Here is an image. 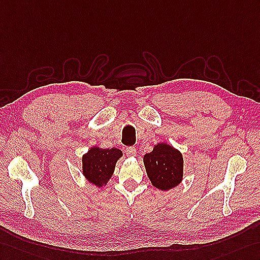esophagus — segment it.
<instances>
[{
    "instance_id": "34e87169",
    "label": "esophagus",
    "mask_w": 260,
    "mask_h": 260,
    "mask_svg": "<svg viewBox=\"0 0 260 260\" xmlns=\"http://www.w3.org/2000/svg\"><path fill=\"white\" fill-rule=\"evenodd\" d=\"M125 154L128 156H135L137 154V150L135 147H128L125 149Z\"/></svg>"
}]
</instances>
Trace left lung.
Masks as SVG:
<instances>
[{
    "label": "left lung",
    "instance_id": "obj_1",
    "mask_svg": "<svg viewBox=\"0 0 260 260\" xmlns=\"http://www.w3.org/2000/svg\"><path fill=\"white\" fill-rule=\"evenodd\" d=\"M143 162L152 185L161 191H168L181 183L183 157L180 151L169 144H156L153 151L144 155Z\"/></svg>",
    "mask_w": 260,
    "mask_h": 260
}]
</instances>
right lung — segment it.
I'll list each match as a JSON object with an SVG mask.
<instances>
[{"label":"right lung","instance_id":"right-lung-1","mask_svg":"<svg viewBox=\"0 0 260 260\" xmlns=\"http://www.w3.org/2000/svg\"><path fill=\"white\" fill-rule=\"evenodd\" d=\"M121 155L122 152L116 148H91L82 156V173L94 185L101 186L106 184Z\"/></svg>","mask_w":260,"mask_h":260}]
</instances>
